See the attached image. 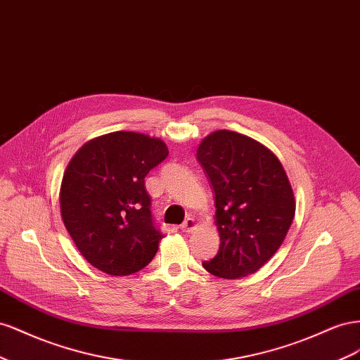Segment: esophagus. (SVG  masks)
Wrapping results in <instances>:
<instances>
[{"mask_svg": "<svg viewBox=\"0 0 360 360\" xmlns=\"http://www.w3.org/2000/svg\"><path fill=\"white\" fill-rule=\"evenodd\" d=\"M194 228H196V220L191 219V217H188L186 221L181 224V231L182 232H191Z\"/></svg>", "mask_w": 360, "mask_h": 360, "instance_id": "1", "label": "esophagus"}]
</instances>
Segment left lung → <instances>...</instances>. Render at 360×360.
I'll return each mask as SVG.
<instances>
[{
  "label": "left lung",
  "instance_id": "obj_1",
  "mask_svg": "<svg viewBox=\"0 0 360 360\" xmlns=\"http://www.w3.org/2000/svg\"><path fill=\"white\" fill-rule=\"evenodd\" d=\"M215 194L220 248L203 269L223 279L258 271L281 248L295 214L288 176L259 141L215 131L198 148Z\"/></svg>",
  "mask_w": 360,
  "mask_h": 360
}]
</instances>
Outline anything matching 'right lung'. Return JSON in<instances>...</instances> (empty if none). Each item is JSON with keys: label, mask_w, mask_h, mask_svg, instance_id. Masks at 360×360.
<instances>
[{"label": "right lung", "mask_w": 360, "mask_h": 360, "mask_svg": "<svg viewBox=\"0 0 360 360\" xmlns=\"http://www.w3.org/2000/svg\"><path fill=\"white\" fill-rule=\"evenodd\" d=\"M167 155L161 140L119 131L86 143L70 160L61 219L79 253L101 271L132 274L158 252L164 233L152 217L145 178Z\"/></svg>", "instance_id": "add662e5"}]
</instances>
